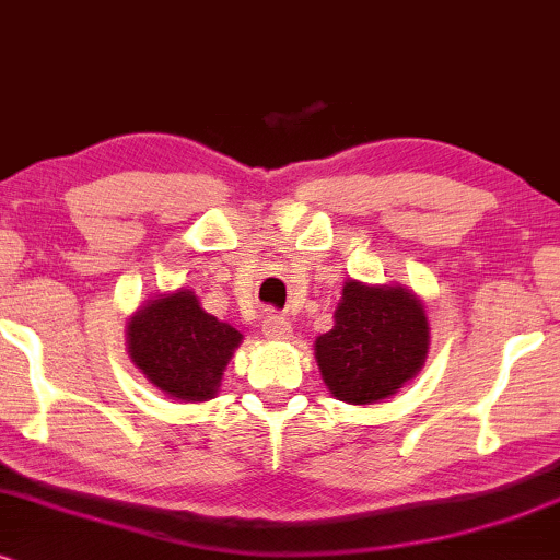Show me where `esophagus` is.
I'll use <instances>...</instances> for the list:
<instances>
[{"label": "esophagus", "instance_id": "esophagus-1", "mask_svg": "<svg viewBox=\"0 0 560 560\" xmlns=\"http://www.w3.org/2000/svg\"><path fill=\"white\" fill-rule=\"evenodd\" d=\"M264 335H266V338H271V340L292 338V323H289L287 317L268 312V315L264 317Z\"/></svg>", "mask_w": 560, "mask_h": 560}]
</instances>
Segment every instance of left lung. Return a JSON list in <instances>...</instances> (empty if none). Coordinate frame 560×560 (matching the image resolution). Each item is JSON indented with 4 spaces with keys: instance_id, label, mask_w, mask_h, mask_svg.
<instances>
[{
    "instance_id": "1",
    "label": "left lung",
    "mask_w": 560,
    "mask_h": 560,
    "mask_svg": "<svg viewBox=\"0 0 560 560\" xmlns=\"http://www.w3.org/2000/svg\"><path fill=\"white\" fill-rule=\"evenodd\" d=\"M430 327L422 302L405 287H342L335 325L315 340L317 366L332 397L374 405L424 366Z\"/></svg>"
}]
</instances>
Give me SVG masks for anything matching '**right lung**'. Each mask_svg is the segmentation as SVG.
<instances>
[{"label":"right lung","mask_w":560,"mask_h":560,"mask_svg":"<svg viewBox=\"0 0 560 560\" xmlns=\"http://www.w3.org/2000/svg\"><path fill=\"white\" fill-rule=\"evenodd\" d=\"M243 335L178 289L148 300L128 323V353L148 382L171 399L207 401Z\"/></svg>","instance_id":"add662e5"}]
</instances>
